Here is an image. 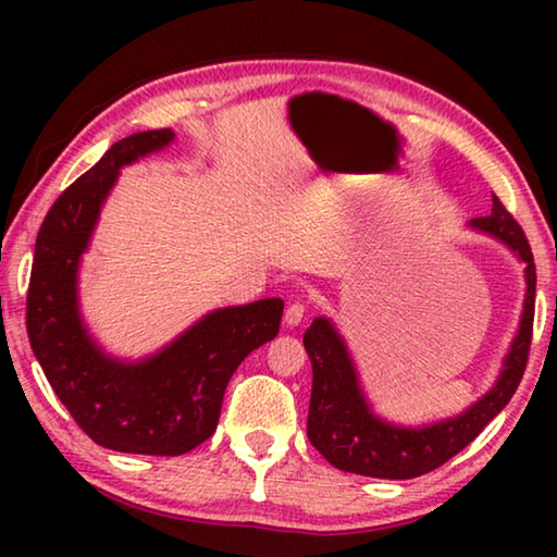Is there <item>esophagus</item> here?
Returning <instances> with one entry per match:
<instances>
[{
  "label": "esophagus",
  "instance_id": "34e87169",
  "mask_svg": "<svg viewBox=\"0 0 557 557\" xmlns=\"http://www.w3.org/2000/svg\"><path fill=\"white\" fill-rule=\"evenodd\" d=\"M305 312H307V305L305 301H292V305L285 309V324L287 326H297L301 324V319H305Z\"/></svg>",
  "mask_w": 557,
  "mask_h": 557
}]
</instances>
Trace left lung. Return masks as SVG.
<instances>
[{"instance_id": "1", "label": "left lung", "mask_w": 557, "mask_h": 557, "mask_svg": "<svg viewBox=\"0 0 557 557\" xmlns=\"http://www.w3.org/2000/svg\"><path fill=\"white\" fill-rule=\"evenodd\" d=\"M471 228L494 235L525 265V299L518 334L504 358L494 388L484 393L457 418L425 428H403L371 410L358 383L351 354L326 317H317L305 332V348L312 358V400H309L307 437L322 457L342 471L373 479H412L445 465L459 455L498 412L523 379L533 336L535 262L521 225L494 196L492 213L469 221Z\"/></svg>"}]
</instances>
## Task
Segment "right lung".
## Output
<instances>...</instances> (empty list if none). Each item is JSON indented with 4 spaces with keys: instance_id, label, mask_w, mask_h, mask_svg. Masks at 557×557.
I'll return each instance as SVG.
<instances>
[{
    "instance_id": "right-lung-1",
    "label": "right lung",
    "mask_w": 557,
    "mask_h": 557,
    "mask_svg": "<svg viewBox=\"0 0 557 557\" xmlns=\"http://www.w3.org/2000/svg\"><path fill=\"white\" fill-rule=\"evenodd\" d=\"M172 129H147L112 145L46 213L26 295V332L71 418L100 447L176 457L209 440L223 393L243 358L275 338L285 301L258 299L199 319L162 351L120 361L96 344L78 307V268L120 169L164 149Z\"/></svg>"
}]
</instances>
